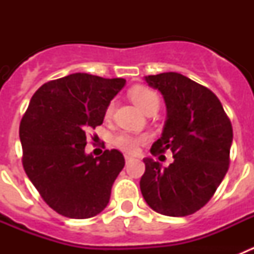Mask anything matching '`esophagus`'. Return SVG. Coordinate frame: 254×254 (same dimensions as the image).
Wrapping results in <instances>:
<instances>
[{"label":"esophagus","instance_id":"esophagus-1","mask_svg":"<svg viewBox=\"0 0 254 254\" xmlns=\"http://www.w3.org/2000/svg\"><path fill=\"white\" fill-rule=\"evenodd\" d=\"M125 160H126V163L128 164V163H131V161H133L134 158H132V156H129V155H125Z\"/></svg>","mask_w":254,"mask_h":254}]
</instances>
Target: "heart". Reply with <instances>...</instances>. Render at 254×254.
Returning a JSON list of instances; mask_svg holds the SVG:
<instances>
[{
	"mask_svg": "<svg viewBox=\"0 0 254 254\" xmlns=\"http://www.w3.org/2000/svg\"><path fill=\"white\" fill-rule=\"evenodd\" d=\"M129 98L132 102L140 108L143 113L146 114H154L155 112H158L159 107H160V98L152 89L146 86H134L132 87L128 93ZM113 114V103H109L105 109V117H109ZM146 137L143 134H133L128 133V132H121L114 137V145L117 147H120L121 150L129 154L137 151L140 143L145 142Z\"/></svg>",
	"mask_w": 254,
	"mask_h": 254,
	"instance_id": "obj_1",
	"label": "heart"
}]
</instances>
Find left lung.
<instances>
[{
  "label": "left lung",
  "instance_id": "left-lung-1",
  "mask_svg": "<svg viewBox=\"0 0 254 254\" xmlns=\"http://www.w3.org/2000/svg\"><path fill=\"white\" fill-rule=\"evenodd\" d=\"M167 105V122L151 154L173 152L169 167L143 159L140 188L154 211L167 216H187L214 196L230 163L233 127L210 89L177 72L145 76Z\"/></svg>",
  "mask_w": 254,
  "mask_h": 254
}]
</instances>
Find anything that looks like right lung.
Masks as SVG:
<instances>
[{"label": "right lung", "mask_w": 254, "mask_h": 254, "mask_svg": "<svg viewBox=\"0 0 254 254\" xmlns=\"http://www.w3.org/2000/svg\"><path fill=\"white\" fill-rule=\"evenodd\" d=\"M125 78L72 73L46 82L20 122L22 167L47 205L69 219H89L107 207L125 167L118 150L85 154L86 132L103 123Z\"/></svg>", "instance_id": "1"}]
</instances>
